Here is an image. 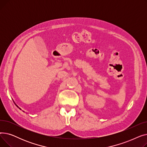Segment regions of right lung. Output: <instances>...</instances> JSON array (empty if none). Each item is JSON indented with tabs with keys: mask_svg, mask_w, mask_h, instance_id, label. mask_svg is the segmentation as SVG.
<instances>
[{
	"mask_svg": "<svg viewBox=\"0 0 147 147\" xmlns=\"http://www.w3.org/2000/svg\"><path fill=\"white\" fill-rule=\"evenodd\" d=\"M17 107H18V106H17Z\"/></svg>",
	"mask_w": 147,
	"mask_h": 147,
	"instance_id": "right-lung-1",
	"label": "right lung"
}]
</instances>
